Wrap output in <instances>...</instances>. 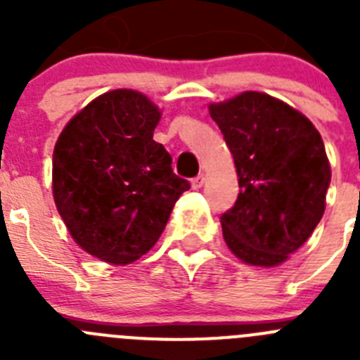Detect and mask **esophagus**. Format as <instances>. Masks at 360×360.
<instances>
[{
    "label": "esophagus",
    "mask_w": 360,
    "mask_h": 360,
    "mask_svg": "<svg viewBox=\"0 0 360 360\" xmlns=\"http://www.w3.org/2000/svg\"><path fill=\"white\" fill-rule=\"evenodd\" d=\"M203 182H205L203 174H198V176H195L193 180H191V186H193V189H200V187L203 186Z\"/></svg>",
    "instance_id": "obj_1"
}]
</instances>
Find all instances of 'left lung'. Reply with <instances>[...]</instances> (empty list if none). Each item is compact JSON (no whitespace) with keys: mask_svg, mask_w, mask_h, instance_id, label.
<instances>
[{"mask_svg":"<svg viewBox=\"0 0 360 360\" xmlns=\"http://www.w3.org/2000/svg\"><path fill=\"white\" fill-rule=\"evenodd\" d=\"M209 111L234 157L240 186L219 218L225 243L249 265H279L323 218L332 178L323 139L297 110L259 91Z\"/></svg>","mask_w":360,"mask_h":360,"instance_id":"1","label":"left lung"}]
</instances>
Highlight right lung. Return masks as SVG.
<instances>
[{
  "mask_svg": "<svg viewBox=\"0 0 360 360\" xmlns=\"http://www.w3.org/2000/svg\"><path fill=\"white\" fill-rule=\"evenodd\" d=\"M158 120L146 95L113 90L79 111L57 139V211L79 247L103 262L128 265L144 256L191 187L153 141Z\"/></svg>",
  "mask_w": 360,
  "mask_h": 360,
  "instance_id": "1",
  "label": "right lung"
}]
</instances>
